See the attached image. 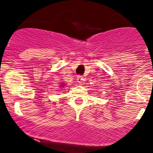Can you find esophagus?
<instances>
[{"label": "esophagus", "instance_id": "obj_1", "mask_svg": "<svg viewBox=\"0 0 153 153\" xmlns=\"http://www.w3.org/2000/svg\"><path fill=\"white\" fill-rule=\"evenodd\" d=\"M76 81L79 84H83V81H84V79L82 76H77V78H76Z\"/></svg>", "mask_w": 153, "mask_h": 153}]
</instances>
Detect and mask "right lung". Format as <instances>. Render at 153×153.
I'll use <instances>...</instances> for the list:
<instances>
[{"mask_svg":"<svg viewBox=\"0 0 153 153\" xmlns=\"http://www.w3.org/2000/svg\"><path fill=\"white\" fill-rule=\"evenodd\" d=\"M62 86H63V85H62Z\"/></svg>","mask_w":153,"mask_h":153,"instance_id":"obj_1","label":"right lung"}]
</instances>
